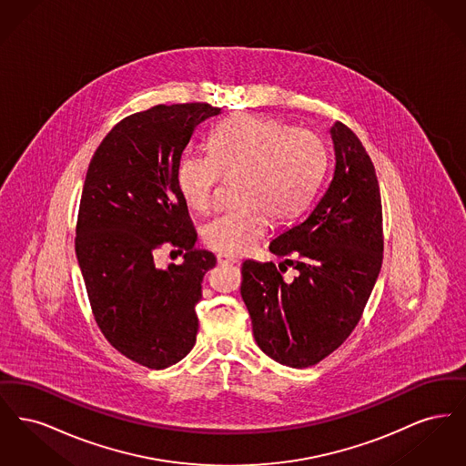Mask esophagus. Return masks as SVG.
Segmentation results:
<instances>
[{"mask_svg": "<svg viewBox=\"0 0 466 466\" xmlns=\"http://www.w3.org/2000/svg\"><path fill=\"white\" fill-rule=\"evenodd\" d=\"M217 258H218V264H222V266H234V264H238V258L230 257V255H218Z\"/></svg>", "mask_w": 466, "mask_h": 466, "instance_id": "obj_1", "label": "esophagus"}]
</instances>
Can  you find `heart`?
Listing matches in <instances>:
<instances>
[{
	"label": "heart",
	"mask_w": 466,
	"mask_h": 466,
	"mask_svg": "<svg viewBox=\"0 0 466 466\" xmlns=\"http://www.w3.org/2000/svg\"><path fill=\"white\" fill-rule=\"evenodd\" d=\"M327 160L325 143L316 134L268 116L238 115L213 129L208 152L179 157L175 181L185 204L204 211L213 204L222 177L238 175L239 202L202 228L208 248L238 255L264 238L270 218L285 222L308 208Z\"/></svg>",
	"instance_id": "obj_1"
}]
</instances>
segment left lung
I'll list each match as a JSON object with an SVG mask.
<instances>
[{
  "label": "left lung",
  "instance_id": "left-lung-1",
  "mask_svg": "<svg viewBox=\"0 0 466 466\" xmlns=\"http://www.w3.org/2000/svg\"><path fill=\"white\" fill-rule=\"evenodd\" d=\"M335 169L309 215L268 249L283 258L246 260L241 297L258 348L272 360L306 369L333 353L355 330L382 264V206L376 169L348 126L332 129ZM298 270L293 282L281 271Z\"/></svg>",
  "mask_w": 466,
  "mask_h": 466
}]
</instances>
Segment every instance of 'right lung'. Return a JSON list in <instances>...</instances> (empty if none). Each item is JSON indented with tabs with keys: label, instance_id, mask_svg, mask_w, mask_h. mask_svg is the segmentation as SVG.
<instances>
[{
	"label": "right lung",
	"instance_id": "add662e5",
	"mask_svg": "<svg viewBox=\"0 0 466 466\" xmlns=\"http://www.w3.org/2000/svg\"><path fill=\"white\" fill-rule=\"evenodd\" d=\"M208 103L157 105L120 120L97 147L82 190L75 249L97 327L111 346L148 369H167L190 353L202 278L215 267L198 249L196 228L177 188V166ZM162 247L186 251L158 269Z\"/></svg>",
	"mask_w": 466,
	"mask_h": 466
}]
</instances>
